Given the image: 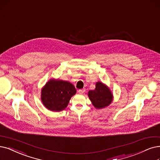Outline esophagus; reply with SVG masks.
Instances as JSON below:
<instances>
[{
	"label": "esophagus",
	"mask_w": 160,
	"mask_h": 160,
	"mask_svg": "<svg viewBox=\"0 0 160 160\" xmlns=\"http://www.w3.org/2000/svg\"><path fill=\"white\" fill-rule=\"evenodd\" d=\"M85 92V88H82V89H79L78 90V92L79 94H83Z\"/></svg>",
	"instance_id": "1"
}]
</instances>
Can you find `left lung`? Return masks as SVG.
<instances>
[{"instance_id":"left-lung-1","label":"left lung","mask_w":160,"mask_h":160,"mask_svg":"<svg viewBox=\"0 0 160 160\" xmlns=\"http://www.w3.org/2000/svg\"><path fill=\"white\" fill-rule=\"evenodd\" d=\"M88 95L94 106L98 109L110 105L113 98L110 91L101 82H97L94 90L89 91Z\"/></svg>"}]
</instances>
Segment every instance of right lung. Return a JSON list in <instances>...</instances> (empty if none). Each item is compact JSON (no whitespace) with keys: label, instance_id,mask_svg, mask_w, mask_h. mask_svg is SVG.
Instances as JSON below:
<instances>
[{"label":"right lung","instance_id":"add662e5","mask_svg":"<svg viewBox=\"0 0 160 160\" xmlns=\"http://www.w3.org/2000/svg\"><path fill=\"white\" fill-rule=\"evenodd\" d=\"M76 93L75 87L62 80H50L41 92L43 104L51 111L59 112L67 107L70 98Z\"/></svg>","mask_w":160,"mask_h":160}]
</instances>
